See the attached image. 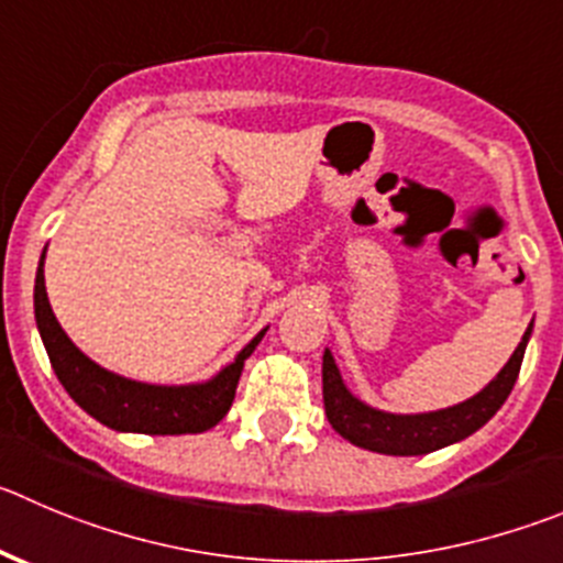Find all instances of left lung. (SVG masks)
Listing matches in <instances>:
<instances>
[{
  "label": "left lung",
  "instance_id": "1",
  "mask_svg": "<svg viewBox=\"0 0 563 563\" xmlns=\"http://www.w3.org/2000/svg\"><path fill=\"white\" fill-rule=\"evenodd\" d=\"M530 328L525 330L522 341L503 366L500 375L488 383L481 394L461 406L444 408V411L430 413H386L377 408L364 406L358 397L346 391L344 380L339 375L330 350H324L322 358V394H324V413L335 433L344 435L355 448L372 450L383 455H424L433 450L448 448L455 441L466 439L477 428L488 422L500 411L503 402L508 400L514 383L519 377V366L525 358V344H528Z\"/></svg>",
  "mask_w": 563,
  "mask_h": 563
}]
</instances>
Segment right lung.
<instances>
[{
	"label": "right lung",
	"mask_w": 563,
	"mask_h": 563,
	"mask_svg": "<svg viewBox=\"0 0 563 563\" xmlns=\"http://www.w3.org/2000/svg\"><path fill=\"white\" fill-rule=\"evenodd\" d=\"M35 322H38L57 380L82 411L113 430L152 435L202 433L222 422L224 413L233 406L244 361L255 353L257 341L266 333V330L257 333L233 364L224 366L213 380L199 383V386H150V383L128 380L93 364L63 333L46 299L44 257L35 275Z\"/></svg>",
	"instance_id": "1"
}]
</instances>
